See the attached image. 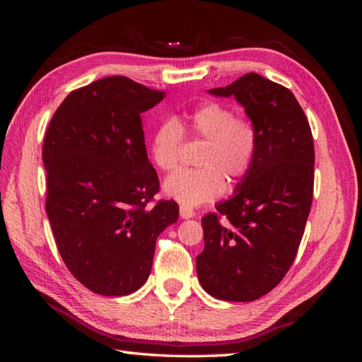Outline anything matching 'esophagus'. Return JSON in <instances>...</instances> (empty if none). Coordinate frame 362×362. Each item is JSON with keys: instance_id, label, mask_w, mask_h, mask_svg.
<instances>
[{"instance_id": "34e87169", "label": "esophagus", "mask_w": 362, "mask_h": 362, "mask_svg": "<svg viewBox=\"0 0 362 362\" xmlns=\"http://www.w3.org/2000/svg\"><path fill=\"white\" fill-rule=\"evenodd\" d=\"M179 213H180V218H183V219H189L194 216V210L191 209V206L183 205V204L179 206Z\"/></svg>"}]
</instances>
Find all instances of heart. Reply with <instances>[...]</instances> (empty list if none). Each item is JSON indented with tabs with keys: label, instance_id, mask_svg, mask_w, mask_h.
<instances>
[{
	"label": "heart",
	"instance_id": "heart-1",
	"mask_svg": "<svg viewBox=\"0 0 362 362\" xmlns=\"http://www.w3.org/2000/svg\"><path fill=\"white\" fill-rule=\"evenodd\" d=\"M185 132L194 140L205 141L199 152L201 168L180 169L165 182V193L183 205H201L224 194L230 187L250 173L257 156L258 134L253 122L243 115H235L224 103H205L179 122L165 119L151 140V157L163 173L179 166Z\"/></svg>",
	"mask_w": 362,
	"mask_h": 362
}]
</instances>
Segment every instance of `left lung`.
<instances>
[{"label":"left lung","mask_w":362,"mask_h":362,"mask_svg":"<svg viewBox=\"0 0 362 362\" xmlns=\"http://www.w3.org/2000/svg\"><path fill=\"white\" fill-rule=\"evenodd\" d=\"M210 93L236 98L257 129L258 148L236 194L202 218L197 276L213 297L252 302L296 259L313 204V134L292 91L257 73Z\"/></svg>","instance_id":"8db88e82"}]
</instances>
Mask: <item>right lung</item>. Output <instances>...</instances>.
<instances>
[{
  "label": "right lung",
  "instance_id": "right-lung-1",
  "mask_svg": "<svg viewBox=\"0 0 362 362\" xmlns=\"http://www.w3.org/2000/svg\"><path fill=\"white\" fill-rule=\"evenodd\" d=\"M165 98L124 76L73 90L43 143L46 214L68 271L101 296H127L148 280L156 241L179 218L156 201L141 113Z\"/></svg>",
  "mask_w": 362,
  "mask_h": 362
}]
</instances>
